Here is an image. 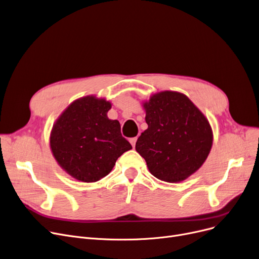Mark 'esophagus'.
I'll return each mask as SVG.
<instances>
[{
	"label": "esophagus",
	"mask_w": 259,
	"mask_h": 259,
	"mask_svg": "<svg viewBox=\"0 0 259 259\" xmlns=\"http://www.w3.org/2000/svg\"><path fill=\"white\" fill-rule=\"evenodd\" d=\"M136 141H137V137H134V138L130 139V142H131L133 147H135V145H136Z\"/></svg>",
	"instance_id": "1"
}]
</instances>
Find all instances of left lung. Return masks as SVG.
<instances>
[{"label": "left lung", "mask_w": 259, "mask_h": 259, "mask_svg": "<svg viewBox=\"0 0 259 259\" xmlns=\"http://www.w3.org/2000/svg\"><path fill=\"white\" fill-rule=\"evenodd\" d=\"M142 106L147 130L136 142L137 153L159 180L177 183L188 179L211 152L210 122L186 95L178 92L155 93Z\"/></svg>", "instance_id": "obj_1"}]
</instances>
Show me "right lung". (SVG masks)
Instances as JSON below:
<instances>
[{
  "label": "right lung",
  "mask_w": 259,
  "mask_h": 259,
  "mask_svg": "<svg viewBox=\"0 0 259 259\" xmlns=\"http://www.w3.org/2000/svg\"><path fill=\"white\" fill-rule=\"evenodd\" d=\"M112 103L90 95L71 102L54 123L49 146L63 170L79 181L96 182L107 176L117 159L132 150L122 137L118 120L107 112Z\"/></svg>",
  "instance_id": "obj_1"
}]
</instances>
